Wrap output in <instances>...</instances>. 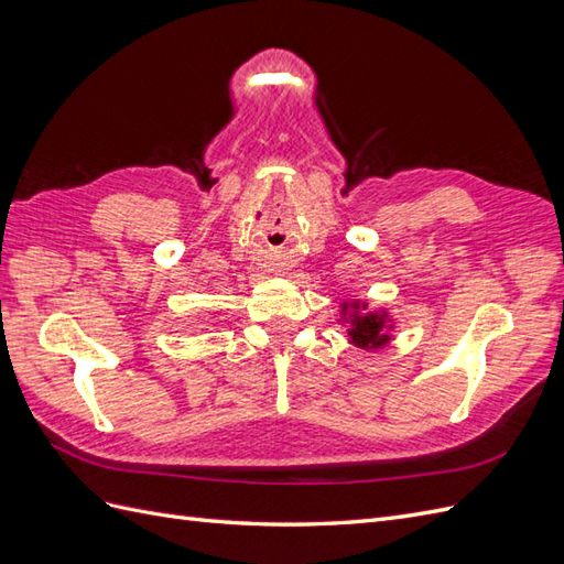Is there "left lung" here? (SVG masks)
Segmentation results:
<instances>
[{
    "mask_svg": "<svg viewBox=\"0 0 564 564\" xmlns=\"http://www.w3.org/2000/svg\"><path fill=\"white\" fill-rule=\"evenodd\" d=\"M383 319L377 315H367V317H355V327L350 329V338L355 340L360 348H377L386 344L388 336L381 332Z\"/></svg>",
    "mask_w": 564,
    "mask_h": 564,
    "instance_id": "left-lung-1",
    "label": "left lung"
}]
</instances>
